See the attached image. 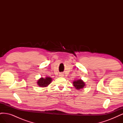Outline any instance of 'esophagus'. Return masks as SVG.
Masks as SVG:
<instances>
[{
  "mask_svg": "<svg viewBox=\"0 0 123 123\" xmlns=\"http://www.w3.org/2000/svg\"><path fill=\"white\" fill-rule=\"evenodd\" d=\"M59 76H60L61 77H62L63 76H64V74H63L62 73H60V74H59Z\"/></svg>",
  "mask_w": 123,
  "mask_h": 123,
  "instance_id": "obj_1",
  "label": "esophagus"
}]
</instances>
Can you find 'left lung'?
Masks as SVG:
<instances>
[{
	"label": "left lung",
	"instance_id": "obj_1",
	"mask_svg": "<svg viewBox=\"0 0 123 123\" xmlns=\"http://www.w3.org/2000/svg\"><path fill=\"white\" fill-rule=\"evenodd\" d=\"M73 84L74 85V86L75 87V88H76V89H77V90L82 89L84 87L85 85V83L81 80H75L73 83Z\"/></svg>",
	"mask_w": 123,
	"mask_h": 123
}]
</instances>
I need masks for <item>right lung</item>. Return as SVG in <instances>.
<instances>
[{"instance_id":"1","label":"right lung","mask_w":123,"mask_h":123,"mask_svg":"<svg viewBox=\"0 0 123 123\" xmlns=\"http://www.w3.org/2000/svg\"><path fill=\"white\" fill-rule=\"evenodd\" d=\"M52 81V79L49 77H46L45 79L40 78L38 80L37 84L41 87H45L49 85Z\"/></svg>"}]
</instances>
